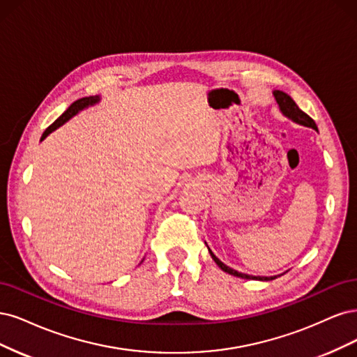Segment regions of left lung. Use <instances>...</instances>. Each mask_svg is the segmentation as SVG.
<instances>
[{
  "mask_svg": "<svg viewBox=\"0 0 357 357\" xmlns=\"http://www.w3.org/2000/svg\"><path fill=\"white\" fill-rule=\"evenodd\" d=\"M273 95H274V98H275V102L279 103V108H280L283 116H286L287 119H291L292 121H295V123H298V124L305 126V128H312V129L317 130V126H316L314 120H313L312 117H310V116H307V114H305L304 111H301L300 108H298V105H296V103L294 102V99H292L289 95L284 93V91H280V90H274ZM208 249H209V248H208ZM209 254H211L212 259L218 264V267H220L222 271H225V273H228V274L236 275V278L248 279V280H250V279H252V280H262V282L274 280L275 278H278V275H271V278H262V275H249V274H245V273H238V271H236V270H233V268H229L228 266H225L224 262H221L220 259H218V258L213 255V252H212L211 249H209Z\"/></svg>",
  "mask_w": 357,
  "mask_h": 357,
  "instance_id": "obj_1",
  "label": "left lung"
}]
</instances>
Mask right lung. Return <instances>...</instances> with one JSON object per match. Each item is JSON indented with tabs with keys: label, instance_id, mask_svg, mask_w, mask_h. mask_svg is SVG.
Returning <instances> with one entry per match:
<instances>
[{
	"label": "right lung",
	"instance_id": "obj_1",
	"mask_svg": "<svg viewBox=\"0 0 357 357\" xmlns=\"http://www.w3.org/2000/svg\"><path fill=\"white\" fill-rule=\"evenodd\" d=\"M99 100H100V98H99V96H89V98H82V99L75 100L74 103H71V107L68 108L59 119H57L53 124H50L49 128L44 130V133H43V136H41V141H43V139H45V136H49L53 130H56L57 128H59V126H62L63 123H66L68 120L73 119V117L75 116V114H78L79 111L84 109V108H87V107L95 105V103H98Z\"/></svg>",
	"mask_w": 357,
	"mask_h": 357
}]
</instances>
